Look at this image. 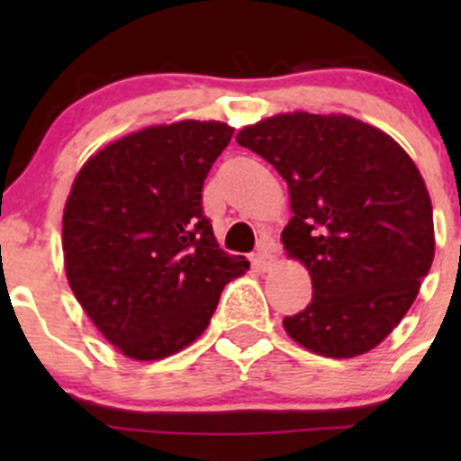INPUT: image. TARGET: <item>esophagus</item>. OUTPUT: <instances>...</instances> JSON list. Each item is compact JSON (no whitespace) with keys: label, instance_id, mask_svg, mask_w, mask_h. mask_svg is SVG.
<instances>
[{"label":"esophagus","instance_id":"34e87169","mask_svg":"<svg viewBox=\"0 0 461 461\" xmlns=\"http://www.w3.org/2000/svg\"><path fill=\"white\" fill-rule=\"evenodd\" d=\"M274 260H276V257H274V252L267 248V245H260L257 252L252 254V265L257 269H260V272H265V269L272 267Z\"/></svg>","mask_w":461,"mask_h":461}]
</instances>
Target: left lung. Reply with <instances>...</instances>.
Wrapping results in <instances>:
<instances>
[{
	"label": "left lung",
	"mask_w": 461,
	"mask_h": 461,
	"mask_svg": "<svg viewBox=\"0 0 461 461\" xmlns=\"http://www.w3.org/2000/svg\"><path fill=\"white\" fill-rule=\"evenodd\" d=\"M274 165L294 216L287 257L312 276V301L283 319L308 350L350 359L379 346L411 310L435 257L429 189L390 136L350 115L294 111L236 136Z\"/></svg>",
	"instance_id": "left-lung-1"
}]
</instances>
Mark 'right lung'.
<instances>
[{"label": "right lung", "instance_id": "right-lung-1", "mask_svg": "<svg viewBox=\"0 0 461 461\" xmlns=\"http://www.w3.org/2000/svg\"><path fill=\"white\" fill-rule=\"evenodd\" d=\"M231 133L213 120L147 127L76 176L62 218L68 285L131 359H165L196 341L222 287L249 267L218 248L203 212V183Z\"/></svg>", "mask_w": 461, "mask_h": 461}]
</instances>
